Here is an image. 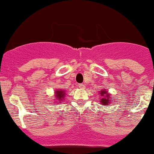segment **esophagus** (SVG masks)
<instances>
[{"label":"esophagus","instance_id":"1","mask_svg":"<svg viewBox=\"0 0 154 154\" xmlns=\"http://www.w3.org/2000/svg\"><path fill=\"white\" fill-rule=\"evenodd\" d=\"M78 88H80V89H85V88H86V86H85L84 84H83V83H81V84H78Z\"/></svg>","mask_w":154,"mask_h":154}]
</instances>
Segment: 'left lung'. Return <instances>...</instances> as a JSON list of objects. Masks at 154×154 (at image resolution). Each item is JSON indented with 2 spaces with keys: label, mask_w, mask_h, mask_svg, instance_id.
<instances>
[{
  "label": "left lung",
  "mask_w": 154,
  "mask_h": 154,
  "mask_svg": "<svg viewBox=\"0 0 154 154\" xmlns=\"http://www.w3.org/2000/svg\"><path fill=\"white\" fill-rule=\"evenodd\" d=\"M99 94L103 97V98H101V100H100L102 104H103V106L108 105L109 103V101H111V98H110L109 94H108L107 91H106L105 89H103L100 91V93H99Z\"/></svg>",
  "instance_id": "8db88e82"
}]
</instances>
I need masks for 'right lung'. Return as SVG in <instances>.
Wrapping results in <instances>:
<instances>
[{
	"label": "right lung",
	"instance_id": "obj_1",
	"mask_svg": "<svg viewBox=\"0 0 154 154\" xmlns=\"http://www.w3.org/2000/svg\"><path fill=\"white\" fill-rule=\"evenodd\" d=\"M65 94H66V91H65L63 89H61V90L58 89L57 91H55V97L56 98H57V101H58V100H60V101H63V98H64L65 97ZM59 103H60V102H59Z\"/></svg>",
	"mask_w": 154,
	"mask_h": 154
}]
</instances>
